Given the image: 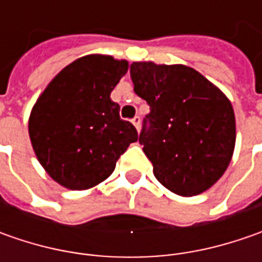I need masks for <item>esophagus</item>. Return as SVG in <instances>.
I'll use <instances>...</instances> for the list:
<instances>
[{
    "label": "esophagus",
    "instance_id": "obj_1",
    "mask_svg": "<svg viewBox=\"0 0 262 262\" xmlns=\"http://www.w3.org/2000/svg\"><path fill=\"white\" fill-rule=\"evenodd\" d=\"M131 122H133V125L136 126L137 131H138V129H140V124H141V118H140V116H138V115L134 116V118L131 119Z\"/></svg>",
    "mask_w": 262,
    "mask_h": 262
}]
</instances>
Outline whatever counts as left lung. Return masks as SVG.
<instances>
[{
  "label": "left lung",
  "mask_w": 262,
  "mask_h": 262,
  "mask_svg": "<svg viewBox=\"0 0 262 262\" xmlns=\"http://www.w3.org/2000/svg\"><path fill=\"white\" fill-rule=\"evenodd\" d=\"M134 92L150 106L140 134L162 185L178 195L207 191L226 172L236 141L226 95L191 67L133 62ZM149 126H146V124Z\"/></svg>",
  "instance_id": "1"
}]
</instances>
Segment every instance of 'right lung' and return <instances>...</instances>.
I'll list each match as a JSON object with an SVG mask.
<instances>
[{
    "label": "right lung",
    "mask_w": 262,
    "mask_h": 262,
    "mask_svg": "<svg viewBox=\"0 0 262 262\" xmlns=\"http://www.w3.org/2000/svg\"><path fill=\"white\" fill-rule=\"evenodd\" d=\"M128 61L92 54L62 68L37 97L29 136L39 163L68 189L93 188L112 175L116 160L138 140L136 126L119 118L111 93Z\"/></svg>",
    "instance_id": "1"
}]
</instances>
